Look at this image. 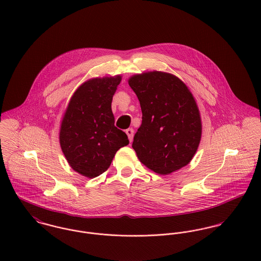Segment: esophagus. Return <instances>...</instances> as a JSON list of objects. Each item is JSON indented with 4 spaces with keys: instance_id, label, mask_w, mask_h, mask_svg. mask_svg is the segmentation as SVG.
Masks as SVG:
<instances>
[{
    "instance_id": "esophagus-1",
    "label": "esophagus",
    "mask_w": 261,
    "mask_h": 261,
    "mask_svg": "<svg viewBox=\"0 0 261 261\" xmlns=\"http://www.w3.org/2000/svg\"><path fill=\"white\" fill-rule=\"evenodd\" d=\"M125 133H126V135H127V137H128L129 142H132L133 139H134V129H133V128H127V129L125 130Z\"/></svg>"
}]
</instances>
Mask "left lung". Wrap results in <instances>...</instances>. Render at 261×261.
Listing matches in <instances>:
<instances>
[{
  "instance_id": "obj_1",
  "label": "left lung",
  "mask_w": 261,
  "mask_h": 261,
  "mask_svg": "<svg viewBox=\"0 0 261 261\" xmlns=\"http://www.w3.org/2000/svg\"><path fill=\"white\" fill-rule=\"evenodd\" d=\"M143 120L133 148L149 170L169 175L187 166L202 136L201 115L186 84L177 76L149 71L129 77Z\"/></svg>"
}]
</instances>
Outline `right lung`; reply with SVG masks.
<instances>
[{"instance_id": "right-lung-1", "label": "right lung", "mask_w": 261, "mask_h": 261, "mask_svg": "<svg viewBox=\"0 0 261 261\" xmlns=\"http://www.w3.org/2000/svg\"><path fill=\"white\" fill-rule=\"evenodd\" d=\"M120 75L91 78L71 96L64 112L59 142L69 166L78 174L95 178L111 166L115 152L128 145L125 133L114 126L112 97Z\"/></svg>"}]
</instances>
